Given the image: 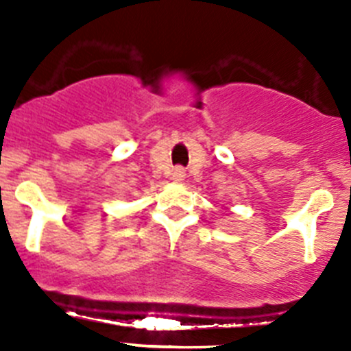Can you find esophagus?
Here are the masks:
<instances>
[{
    "label": "esophagus",
    "instance_id": "1",
    "mask_svg": "<svg viewBox=\"0 0 351 351\" xmlns=\"http://www.w3.org/2000/svg\"><path fill=\"white\" fill-rule=\"evenodd\" d=\"M172 179L173 181L181 182L182 179H184V170H182L181 167H176V169H173V173H172Z\"/></svg>",
    "mask_w": 351,
    "mask_h": 351
}]
</instances>
